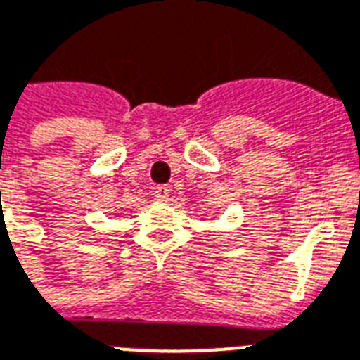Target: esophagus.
Listing matches in <instances>:
<instances>
[{
  "instance_id": "obj_1",
  "label": "esophagus",
  "mask_w": 360,
  "mask_h": 360,
  "mask_svg": "<svg viewBox=\"0 0 360 360\" xmlns=\"http://www.w3.org/2000/svg\"><path fill=\"white\" fill-rule=\"evenodd\" d=\"M169 195H171V188H169V186H156V188H154V197L160 198V200L169 198Z\"/></svg>"
}]
</instances>
